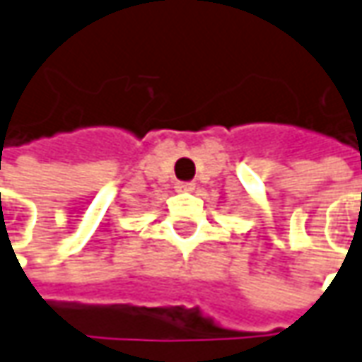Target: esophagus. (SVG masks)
I'll list each match as a JSON object with an SVG mask.
<instances>
[{
  "instance_id": "obj_1",
  "label": "esophagus",
  "mask_w": 362,
  "mask_h": 362,
  "mask_svg": "<svg viewBox=\"0 0 362 362\" xmlns=\"http://www.w3.org/2000/svg\"><path fill=\"white\" fill-rule=\"evenodd\" d=\"M193 183H189V181H181V183H177V189L179 191H193Z\"/></svg>"
}]
</instances>
